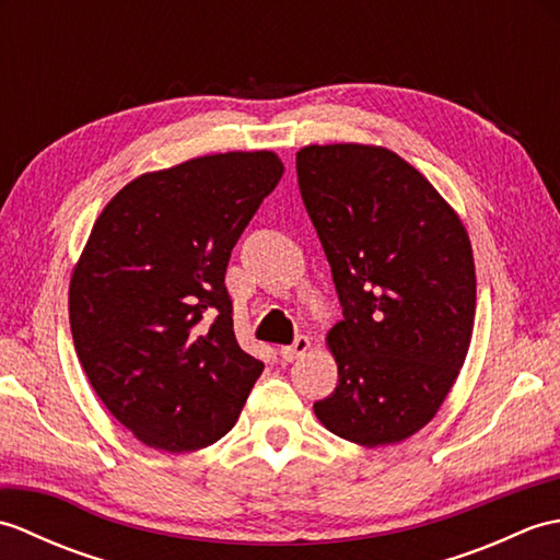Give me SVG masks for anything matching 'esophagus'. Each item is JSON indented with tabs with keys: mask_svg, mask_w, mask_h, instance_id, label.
<instances>
[{
	"mask_svg": "<svg viewBox=\"0 0 560 560\" xmlns=\"http://www.w3.org/2000/svg\"><path fill=\"white\" fill-rule=\"evenodd\" d=\"M307 351H311V339H307V337H295V341L291 343V347H281V359L283 361H295V359H299V355H303V353H307Z\"/></svg>",
	"mask_w": 560,
	"mask_h": 560,
	"instance_id": "esophagus-1",
	"label": "esophagus"
}]
</instances>
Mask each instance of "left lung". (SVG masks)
Masks as SVG:
<instances>
[{
	"label": "left lung",
	"instance_id": "obj_1",
	"mask_svg": "<svg viewBox=\"0 0 560 560\" xmlns=\"http://www.w3.org/2000/svg\"><path fill=\"white\" fill-rule=\"evenodd\" d=\"M295 171L343 313L327 335L339 385L315 416L355 445L399 443L433 419L467 359L477 311L469 235L389 149L303 147Z\"/></svg>",
	"mask_w": 560,
	"mask_h": 560
}]
</instances>
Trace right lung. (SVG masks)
Returning a JSON list of instances; mask_svg holds the SVG:
<instances>
[{"mask_svg":"<svg viewBox=\"0 0 560 560\" xmlns=\"http://www.w3.org/2000/svg\"><path fill=\"white\" fill-rule=\"evenodd\" d=\"M281 175L271 151L189 159L135 177L93 223L69 283L71 337L101 401L149 447L217 443L265 371L235 339L223 281Z\"/></svg>","mask_w":560,"mask_h":560,"instance_id":"obj_1","label":"right lung"}]
</instances>
